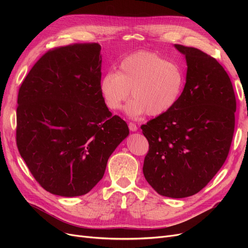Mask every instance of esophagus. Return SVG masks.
Wrapping results in <instances>:
<instances>
[{
    "instance_id": "esophagus-1",
    "label": "esophagus",
    "mask_w": 248,
    "mask_h": 248,
    "mask_svg": "<svg viewBox=\"0 0 248 248\" xmlns=\"http://www.w3.org/2000/svg\"><path fill=\"white\" fill-rule=\"evenodd\" d=\"M128 128H129V131H131V132H137L138 131V126L134 123H129L128 124Z\"/></svg>"
}]
</instances>
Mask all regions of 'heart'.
I'll use <instances>...</instances> for the list:
<instances>
[{"label": "heart", "mask_w": 248, "mask_h": 248, "mask_svg": "<svg viewBox=\"0 0 248 248\" xmlns=\"http://www.w3.org/2000/svg\"><path fill=\"white\" fill-rule=\"evenodd\" d=\"M185 85V73L177 62L152 52L141 51L125 57L119 70L109 71L100 79L103 102L110 110H120L129 93L133 97L124 111L131 119L142 114L159 116L171 110Z\"/></svg>", "instance_id": "obj_1"}]
</instances>
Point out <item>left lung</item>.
<instances>
[{
  "instance_id": "left-lung-1",
  "label": "left lung",
  "mask_w": 248,
  "mask_h": 248,
  "mask_svg": "<svg viewBox=\"0 0 248 248\" xmlns=\"http://www.w3.org/2000/svg\"><path fill=\"white\" fill-rule=\"evenodd\" d=\"M187 63L176 106L140 128L150 149L142 173L162 196L185 198L202 190L223 166L235 125L236 100L219 62L201 50L175 44Z\"/></svg>"
}]
</instances>
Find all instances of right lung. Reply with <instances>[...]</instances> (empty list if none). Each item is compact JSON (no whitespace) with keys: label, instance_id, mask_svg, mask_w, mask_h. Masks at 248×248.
I'll return each instance as SVG.
<instances>
[{"label":"right lung","instance_id":"1","mask_svg":"<svg viewBox=\"0 0 248 248\" xmlns=\"http://www.w3.org/2000/svg\"><path fill=\"white\" fill-rule=\"evenodd\" d=\"M100 50L97 43L50 50L19 89V153L38 183L58 196L88 193L129 134L100 94Z\"/></svg>","mask_w":248,"mask_h":248}]
</instances>
